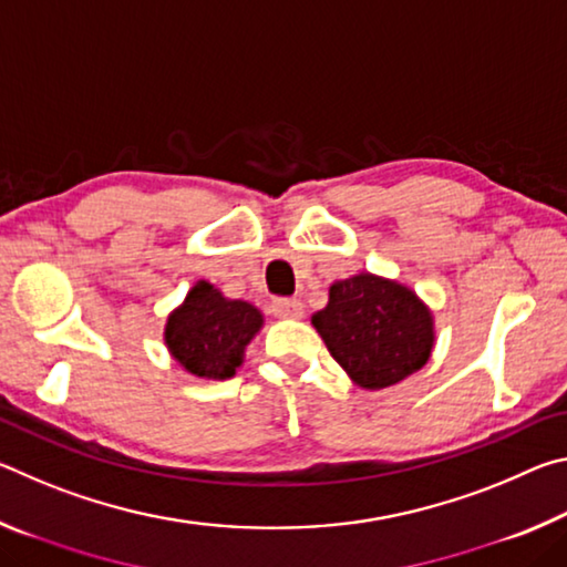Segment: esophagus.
<instances>
[{
  "label": "esophagus",
  "mask_w": 567,
  "mask_h": 567,
  "mask_svg": "<svg viewBox=\"0 0 567 567\" xmlns=\"http://www.w3.org/2000/svg\"><path fill=\"white\" fill-rule=\"evenodd\" d=\"M272 312L285 320H300L305 315V305L302 300H295V297H280V300L272 302Z\"/></svg>",
  "instance_id": "obj_1"
}]
</instances>
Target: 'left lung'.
Returning a JSON list of instances; mask_svg holds the SVG:
<instances>
[{
  "label": "left lung",
  "mask_w": 567,
  "mask_h": 567,
  "mask_svg": "<svg viewBox=\"0 0 567 567\" xmlns=\"http://www.w3.org/2000/svg\"><path fill=\"white\" fill-rule=\"evenodd\" d=\"M315 330L354 385L382 390L405 380L433 352V315L417 295L370 272L330 287Z\"/></svg>",
  "instance_id": "1"
}]
</instances>
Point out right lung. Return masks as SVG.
<instances>
[{
	"instance_id": "obj_1",
	"label": "right lung",
	"mask_w": 567,
	"mask_h": 567,
	"mask_svg": "<svg viewBox=\"0 0 567 567\" xmlns=\"http://www.w3.org/2000/svg\"><path fill=\"white\" fill-rule=\"evenodd\" d=\"M262 328L257 307L227 300L209 282H197L185 305L169 315L165 342L182 368L197 378H233L255 332Z\"/></svg>"
}]
</instances>
